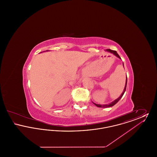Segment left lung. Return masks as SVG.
Here are the masks:
<instances>
[{"instance_id":"left-lung-1","label":"left lung","mask_w":157,"mask_h":157,"mask_svg":"<svg viewBox=\"0 0 157 157\" xmlns=\"http://www.w3.org/2000/svg\"><path fill=\"white\" fill-rule=\"evenodd\" d=\"M106 51H109V52H110L112 53L113 54H114L115 56H117L118 58H119L121 59V58H120V56H119V55L117 53V51H113V50H111V49H108ZM123 65H124V63H123ZM127 79H126V83H125V88H124V91H123V92H122V94L121 95V96H120V97L118 98V99H115L114 101H113L112 102H111V104H109L108 105H100V104H95V103H94V102H93V104L95 105H96L98 107H99V108H108V107H111V106H113L114 105L116 104L120 100V99L122 97V96L124 95V93H125V90H126V88H127Z\"/></svg>"}]
</instances>
